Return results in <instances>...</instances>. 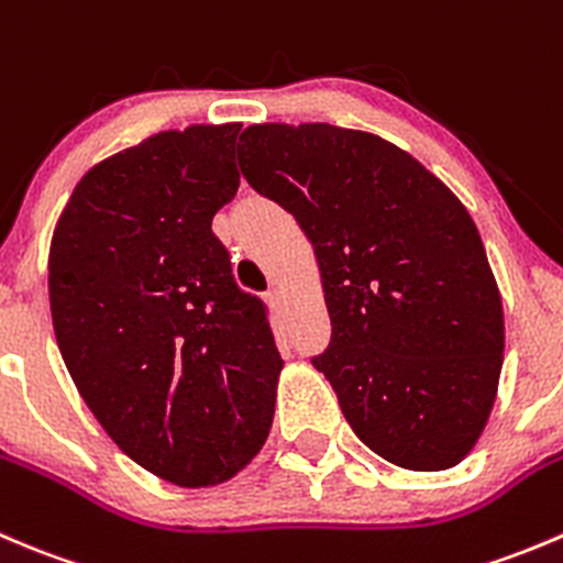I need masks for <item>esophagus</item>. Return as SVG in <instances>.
Segmentation results:
<instances>
[{"label":"esophagus","instance_id":"obj_1","mask_svg":"<svg viewBox=\"0 0 563 563\" xmlns=\"http://www.w3.org/2000/svg\"><path fill=\"white\" fill-rule=\"evenodd\" d=\"M265 298H268V303L271 306H282L284 303V292L279 287H271L268 289V295H265Z\"/></svg>","mask_w":563,"mask_h":563}]
</instances>
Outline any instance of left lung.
Listing matches in <instances>:
<instances>
[{
  "mask_svg": "<svg viewBox=\"0 0 563 563\" xmlns=\"http://www.w3.org/2000/svg\"><path fill=\"white\" fill-rule=\"evenodd\" d=\"M238 164L314 249L331 344L311 364L355 435L408 471L482 438L504 366V303L452 188L397 144L328 122H257Z\"/></svg>",
  "mask_w": 563,
  "mask_h": 563,
  "instance_id": "8db88e82",
  "label": "left lung"
}]
</instances>
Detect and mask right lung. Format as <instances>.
<instances>
[{"label":"right lung","mask_w":563,"mask_h":563,"mask_svg":"<svg viewBox=\"0 0 563 563\" xmlns=\"http://www.w3.org/2000/svg\"><path fill=\"white\" fill-rule=\"evenodd\" d=\"M238 131L202 122L103 158L48 249L54 333L81 399L177 487H216L257 457L284 369L263 303L210 230L241 183Z\"/></svg>","instance_id":"right-lung-1"}]
</instances>
